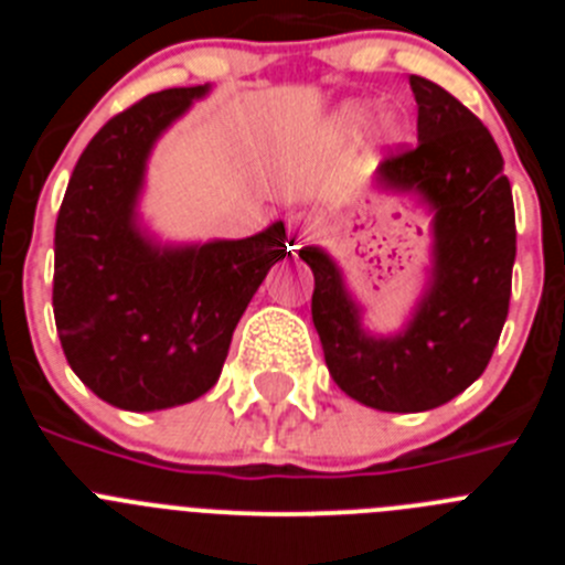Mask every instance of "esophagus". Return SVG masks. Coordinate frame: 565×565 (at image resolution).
<instances>
[{"label": "esophagus", "mask_w": 565, "mask_h": 565, "mask_svg": "<svg viewBox=\"0 0 565 565\" xmlns=\"http://www.w3.org/2000/svg\"><path fill=\"white\" fill-rule=\"evenodd\" d=\"M308 237H311V226H306V223H291V226H288V248H291V252H297Z\"/></svg>", "instance_id": "1"}]
</instances>
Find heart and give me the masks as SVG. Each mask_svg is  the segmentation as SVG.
Wrapping results in <instances>:
<instances>
[{
    "instance_id": "heart-1",
    "label": "heart",
    "mask_w": 565,
    "mask_h": 565,
    "mask_svg": "<svg viewBox=\"0 0 565 565\" xmlns=\"http://www.w3.org/2000/svg\"><path fill=\"white\" fill-rule=\"evenodd\" d=\"M367 115H371V104L351 102V104H344L342 113H339V124H342L344 129H353V127H359V124L367 121ZM379 129H382V135L387 138V141H398L404 132V124L398 115H384L382 124H379Z\"/></svg>"
}]
</instances>
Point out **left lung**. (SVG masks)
I'll list each match as a JSON object with an SVG mask.
<instances>
[{
    "mask_svg": "<svg viewBox=\"0 0 565 565\" xmlns=\"http://www.w3.org/2000/svg\"><path fill=\"white\" fill-rule=\"evenodd\" d=\"M418 147L379 163L373 186L430 212V266L396 333L364 326V306L322 246H302L313 271L311 317L333 382L364 407L424 413L487 371L503 331L515 266V206L489 129L456 96L411 76Z\"/></svg>",
    "mask_w": 565,
    "mask_h": 565,
    "instance_id": "1",
    "label": "left lung"
}]
</instances>
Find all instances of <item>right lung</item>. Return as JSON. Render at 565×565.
Segmentation results:
<instances>
[{"label":"right lung","instance_id":"obj_1","mask_svg":"<svg viewBox=\"0 0 565 565\" xmlns=\"http://www.w3.org/2000/svg\"><path fill=\"white\" fill-rule=\"evenodd\" d=\"M209 89H161L109 118L58 209V339L73 373L121 411H169L212 391L239 317L274 263L291 257L282 221L206 243H161L143 226L149 154Z\"/></svg>","mask_w":565,"mask_h":565}]
</instances>
